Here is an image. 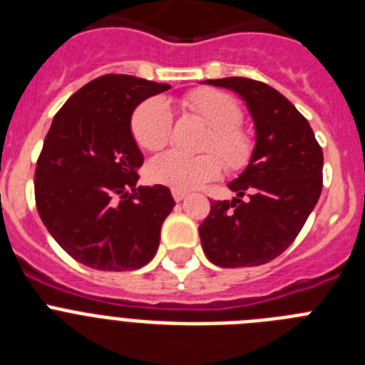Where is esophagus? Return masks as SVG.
Masks as SVG:
<instances>
[{"mask_svg": "<svg viewBox=\"0 0 365 365\" xmlns=\"http://www.w3.org/2000/svg\"><path fill=\"white\" fill-rule=\"evenodd\" d=\"M172 195H173V199H175V201H182V199H186V195H188V193L180 192V190H173Z\"/></svg>", "mask_w": 365, "mask_h": 365, "instance_id": "obj_1", "label": "esophagus"}]
</instances>
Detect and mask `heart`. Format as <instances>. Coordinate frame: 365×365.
Listing matches in <instances>:
<instances>
[{
    "label": "heart",
    "instance_id": "heart-1",
    "mask_svg": "<svg viewBox=\"0 0 365 365\" xmlns=\"http://www.w3.org/2000/svg\"><path fill=\"white\" fill-rule=\"evenodd\" d=\"M185 106L212 130L210 138L206 140V151L217 153L228 170H241L250 163L254 138L240 125L243 111L230 95L215 89H199L186 96ZM172 108L160 96L143 102L131 117V133L138 146L148 151L163 150L172 138ZM217 155L206 153L190 157L180 151H166L151 159L148 175L157 185L190 192L221 175L222 158Z\"/></svg>",
    "mask_w": 365,
    "mask_h": 365
}]
</instances>
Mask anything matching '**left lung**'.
I'll use <instances>...</instances> for the list:
<instances>
[{
	"instance_id": "8db88e82",
	"label": "left lung",
	"mask_w": 365,
	"mask_h": 365,
	"mask_svg": "<svg viewBox=\"0 0 365 365\" xmlns=\"http://www.w3.org/2000/svg\"><path fill=\"white\" fill-rule=\"evenodd\" d=\"M237 93L256 128L252 159L228 182L199 227L206 257L219 267H256L289 248L322 193L324 153L307 118L274 87L250 78L206 80Z\"/></svg>"
}]
</instances>
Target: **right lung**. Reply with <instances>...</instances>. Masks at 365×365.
<instances>
[{
	"label": "right lung",
	"mask_w": 365,
	"mask_h": 365,
	"mask_svg": "<svg viewBox=\"0 0 365 365\" xmlns=\"http://www.w3.org/2000/svg\"><path fill=\"white\" fill-rule=\"evenodd\" d=\"M168 83L104 74L54 115L34 173L41 221L60 247L96 270H135L153 259L175 201L166 186H138L144 155L131 115Z\"/></svg>",
	"instance_id": "1"
}]
</instances>
